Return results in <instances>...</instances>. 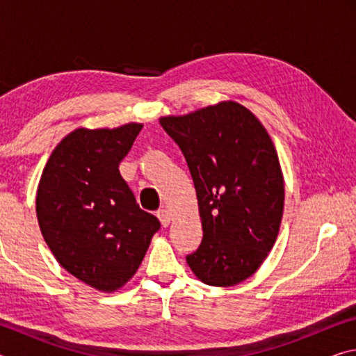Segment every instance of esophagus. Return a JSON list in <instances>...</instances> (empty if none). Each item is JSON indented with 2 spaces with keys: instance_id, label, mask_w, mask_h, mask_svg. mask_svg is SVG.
Returning <instances> with one entry per match:
<instances>
[{
  "instance_id": "esophagus-1",
  "label": "esophagus",
  "mask_w": 356,
  "mask_h": 356,
  "mask_svg": "<svg viewBox=\"0 0 356 356\" xmlns=\"http://www.w3.org/2000/svg\"><path fill=\"white\" fill-rule=\"evenodd\" d=\"M156 216H159L160 222H161V225H163L165 227L170 226V222H171V213H170V210L160 209L159 212H156Z\"/></svg>"
}]
</instances>
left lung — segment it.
<instances>
[{
  "instance_id": "1",
  "label": "left lung",
  "mask_w": 356,
  "mask_h": 356,
  "mask_svg": "<svg viewBox=\"0 0 356 356\" xmlns=\"http://www.w3.org/2000/svg\"><path fill=\"white\" fill-rule=\"evenodd\" d=\"M195 182L202 242L186 256L209 286L229 287L261 267L278 237L284 177L272 138L254 114L226 100L160 118Z\"/></svg>"
}]
</instances>
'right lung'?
I'll use <instances>...</instances> for the list:
<instances>
[{"mask_svg":"<svg viewBox=\"0 0 356 356\" xmlns=\"http://www.w3.org/2000/svg\"><path fill=\"white\" fill-rule=\"evenodd\" d=\"M143 124L80 127L53 149L35 213L53 256L88 286L114 292L136 273L160 221L144 212L119 172Z\"/></svg>","mask_w":356,"mask_h":356,"instance_id":"1","label":"right lung"}]
</instances>
